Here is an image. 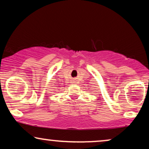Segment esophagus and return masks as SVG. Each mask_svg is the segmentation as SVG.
I'll return each instance as SVG.
<instances>
[{
    "label": "esophagus",
    "mask_w": 149,
    "mask_h": 149,
    "mask_svg": "<svg viewBox=\"0 0 149 149\" xmlns=\"http://www.w3.org/2000/svg\"><path fill=\"white\" fill-rule=\"evenodd\" d=\"M74 83H76V81H74V82H73Z\"/></svg>",
    "instance_id": "esophagus-1"
}]
</instances>
